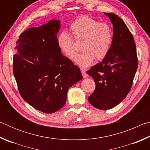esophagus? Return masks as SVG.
<instances>
[{
  "label": "esophagus",
  "instance_id": "34e87169",
  "mask_svg": "<svg viewBox=\"0 0 150 150\" xmlns=\"http://www.w3.org/2000/svg\"><path fill=\"white\" fill-rule=\"evenodd\" d=\"M81 73H82L83 77L86 78V77H87V73H86V70H85V69H81Z\"/></svg>",
  "mask_w": 150,
  "mask_h": 150
}]
</instances>
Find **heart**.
Segmentation results:
<instances>
[{"instance_id":"b5f03b06","label":"heart","mask_w":150,"mask_h":150,"mask_svg":"<svg viewBox=\"0 0 150 150\" xmlns=\"http://www.w3.org/2000/svg\"><path fill=\"white\" fill-rule=\"evenodd\" d=\"M69 30L71 34L65 30L58 34L57 44L66 56L73 59L78 52L74 39L82 41L81 47L83 52L75 58V62L79 67H87L95 59L100 61L107 56L114 38L110 25L84 15L72 22Z\"/></svg>"}]
</instances>
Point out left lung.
<instances>
[{"label":"left lung","mask_w":150,"mask_h":150,"mask_svg":"<svg viewBox=\"0 0 150 150\" xmlns=\"http://www.w3.org/2000/svg\"><path fill=\"white\" fill-rule=\"evenodd\" d=\"M105 14L114 26L112 44L103 62L87 71L96 85L88 101L100 110L115 107L126 97L132 86L138 65L136 44L128 27L117 15Z\"/></svg>","instance_id":"8db88e82"}]
</instances>
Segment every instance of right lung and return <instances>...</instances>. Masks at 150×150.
<instances>
[{
  "label": "right lung",
  "instance_id": "right-lung-1",
  "mask_svg": "<svg viewBox=\"0 0 150 150\" xmlns=\"http://www.w3.org/2000/svg\"><path fill=\"white\" fill-rule=\"evenodd\" d=\"M60 22L50 20L20 35L13 73L23 99L50 114L65 105L69 88L83 78L80 69L62 54L57 44Z\"/></svg>",
  "mask_w": 150,
  "mask_h": 150
}]
</instances>
